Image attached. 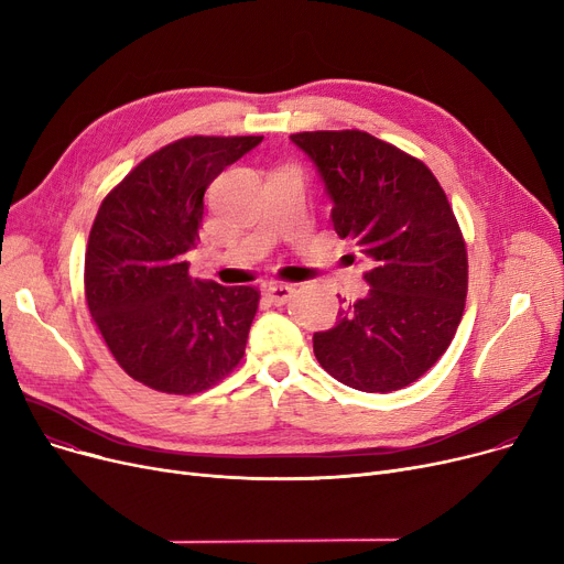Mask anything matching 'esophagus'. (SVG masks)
I'll return each instance as SVG.
<instances>
[{"label": "esophagus", "mask_w": 564, "mask_h": 564, "mask_svg": "<svg viewBox=\"0 0 564 564\" xmlns=\"http://www.w3.org/2000/svg\"><path fill=\"white\" fill-rule=\"evenodd\" d=\"M267 297H270L274 304H285L294 297V288L288 283H272L267 288Z\"/></svg>", "instance_id": "esophagus-1"}]
</instances>
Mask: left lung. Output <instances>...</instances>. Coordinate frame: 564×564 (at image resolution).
Wrapping results in <instances>:
<instances>
[{"label":"left lung","mask_w":564,"mask_h":564,"mask_svg":"<svg viewBox=\"0 0 564 564\" xmlns=\"http://www.w3.org/2000/svg\"><path fill=\"white\" fill-rule=\"evenodd\" d=\"M290 139L322 175L336 232L370 260L368 294L313 336L315 357L345 387L400 391L443 357L464 315L468 256L453 205L423 160L364 130Z\"/></svg>","instance_id":"left-lung-1"}]
</instances>
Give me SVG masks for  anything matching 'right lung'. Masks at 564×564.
Listing matches in <instances>:
<instances>
[{
	"label": "right lung",
	"instance_id": "right-lung-1",
	"mask_svg": "<svg viewBox=\"0 0 564 564\" xmlns=\"http://www.w3.org/2000/svg\"><path fill=\"white\" fill-rule=\"evenodd\" d=\"M262 137H183L141 160L100 203L84 256V294L111 357L143 387L203 393L245 357L260 304L253 285L192 281L203 194Z\"/></svg>",
	"mask_w": 564,
	"mask_h": 564
}]
</instances>
